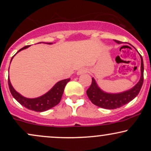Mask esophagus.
<instances>
[{
  "label": "esophagus",
  "instance_id": "esophagus-1",
  "mask_svg": "<svg viewBox=\"0 0 151 151\" xmlns=\"http://www.w3.org/2000/svg\"><path fill=\"white\" fill-rule=\"evenodd\" d=\"M87 72V70H86V69H80V70H79L77 71V75H80L81 74H84V73H86V72Z\"/></svg>",
  "mask_w": 151,
  "mask_h": 151
}]
</instances>
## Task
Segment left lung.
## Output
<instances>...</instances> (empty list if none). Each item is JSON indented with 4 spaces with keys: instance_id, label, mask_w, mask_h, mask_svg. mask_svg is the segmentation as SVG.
Instances as JSON below:
<instances>
[{
    "instance_id": "1",
    "label": "left lung",
    "mask_w": 151,
    "mask_h": 151,
    "mask_svg": "<svg viewBox=\"0 0 151 151\" xmlns=\"http://www.w3.org/2000/svg\"><path fill=\"white\" fill-rule=\"evenodd\" d=\"M119 44H120V41L114 40ZM141 59V77L139 81L136 84V85L129 91L119 93H108L103 91L99 89V87L96 84L95 79L92 78V81L89 88L86 90V94L88 97L94 105L97 106L101 108L106 109H114L119 108L122 106L126 104L131 100H133L138 93L140 92L142 85L143 83V58L140 55Z\"/></svg>"
}]
</instances>
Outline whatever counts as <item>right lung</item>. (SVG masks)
I'll use <instances>...</instances> for the list:
<instances>
[{"mask_svg": "<svg viewBox=\"0 0 151 151\" xmlns=\"http://www.w3.org/2000/svg\"><path fill=\"white\" fill-rule=\"evenodd\" d=\"M48 44H51V43L50 42L48 43ZM28 47L29 45L23 47L21 48L20 50H18V52L21 51V50L24 49H26V48H27ZM14 56H13L12 59L13 58ZM70 80V79H63V80L62 81H58V82L57 83V84H55V85L47 93L42 95V96H40V97L35 99L25 98L24 97V96H22V95H20L19 93L17 92V91L13 89L11 84H10L9 78H8V86H9V89L12 96H13L22 106H25V108L30 109V110L35 111L42 112L52 108V107L58 105V104L60 103V100H61L62 99V94H63L64 89H65L66 84H67V82Z\"/></svg>", "mask_w": 151, "mask_h": 151, "instance_id": "1", "label": "right lung"}]
</instances>
